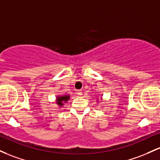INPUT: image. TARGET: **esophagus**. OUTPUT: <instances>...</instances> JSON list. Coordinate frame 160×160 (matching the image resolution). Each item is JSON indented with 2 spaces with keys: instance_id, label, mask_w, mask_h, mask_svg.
Listing matches in <instances>:
<instances>
[{
  "instance_id": "1",
  "label": "esophagus",
  "mask_w": 160,
  "mask_h": 160,
  "mask_svg": "<svg viewBox=\"0 0 160 160\" xmlns=\"http://www.w3.org/2000/svg\"><path fill=\"white\" fill-rule=\"evenodd\" d=\"M78 96H82V91H78Z\"/></svg>"
}]
</instances>
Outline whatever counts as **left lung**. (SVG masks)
I'll return each mask as SVG.
<instances>
[{
  "instance_id": "8db88e82",
  "label": "left lung",
  "mask_w": 160,
  "mask_h": 160,
  "mask_svg": "<svg viewBox=\"0 0 160 160\" xmlns=\"http://www.w3.org/2000/svg\"><path fill=\"white\" fill-rule=\"evenodd\" d=\"M101 99H102V98H100V100H101ZM97 100H98V99H97Z\"/></svg>"
}]
</instances>
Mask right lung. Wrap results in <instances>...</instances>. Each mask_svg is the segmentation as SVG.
Segmentation results:
<instances>
[{
    "instance_id": "1",
    "label": "right lung",
    "mask_w": 160,
    "mask_h": 160,
    "mask_svg": "<svg viewBox=\"0 0 160 160\" xmlns=\"http://www.w3.org/2000/svg\"><path fill=\"white\" fill-rule=\"evenodd\" d=\"M69 99H70V95L69 94L58 95L56 97V103L59 107V108H60V107H63L64 103H67V101Z\"/></svg>"
}]
</instances>
